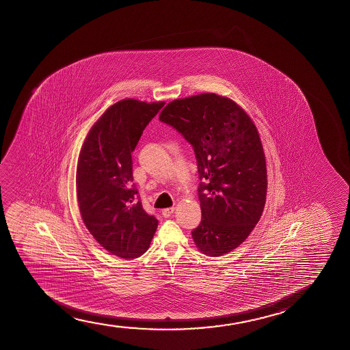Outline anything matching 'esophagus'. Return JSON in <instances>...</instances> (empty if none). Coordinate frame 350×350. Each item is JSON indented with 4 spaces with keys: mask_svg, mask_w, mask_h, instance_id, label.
I'll list each match as a JSON object with an SVG mask.
<instances>
[{
    "mask_svg": "<svg viewBox=\"0 0 350 350\" xmlns=\"http://www.w3.org/2000/svg\"><path fill=\"white\" fill-rule=\"evenodd\" d=\"M174 213V208H167V209H163V217H170Z\"/></svg>",
    "mask_w": 350,
    "mask_h": 350,
    "instance_id": "1",
    "label": "esophagus"
}]
</instances>
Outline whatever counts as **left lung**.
<instances>
[{"label":"left lung","mask_w":350,"mask_h":350,"mask_svg":"<svg viewBox=\"0 0 350 350\" xmlns=\"http://www.w3.org/2000/svg\"><path fill=\"white\" fill-rule=\"evenodd\" d=\"M159 120L172 125L196 155L202 221L192 230L197 249L209 257L244 243L263 214L268 176L258 130L235 101L201 93L168 103Z\"/></svg>","instance_id":"1"}]
</instances>
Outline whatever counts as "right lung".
<instances>
[{
  "mask_svg": "<svg viewBox=\"0 0 350 350\" xmlns=\"http://www.w3.org/2000/svg\"><path fill=\"white\" fill-rule=\"evenodd\" d=\"M163 101H117L87 134L77 167V204L82 221L99 244L120 258L148 250L158 220L144 211L133 183L134 152L144 128Z\"/></svg>",
  "mask_w": 350,
  "mask_h": 350,
  "instance_id": "right-lung-1",
  "label": "right lung"
}]
</instances>
